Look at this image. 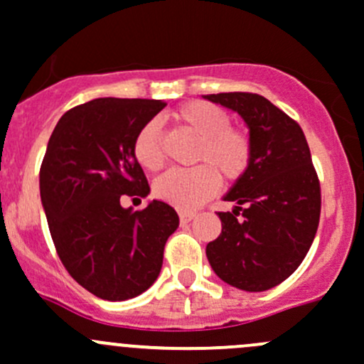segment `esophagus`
Segmentation results:
<instances>
[{
    "mask_svg": "<svg viewBox=\"0 0 364 364\" xmlns=\"http://www.w3.org/2000/svg\"><path fill=\"white\" fill-rule=\"evenodd\" d=\"M193 217H196V213H192V212H179V223L186 224V223H190Z\"/></svg>",
    "mask_w": 364,
    "mask_h": 364,
    "instance_id": "34e87169",
    "label": "esophagus"
}]
</instances>
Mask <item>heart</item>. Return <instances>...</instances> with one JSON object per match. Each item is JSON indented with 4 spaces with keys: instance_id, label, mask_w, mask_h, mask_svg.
Returning <instances> with one entry per match:
<instances>
[{
    "instance_id": "obj_1",
    "label": "heart",
    "mask_w": 364,
    "mask_h": 364,
    "mask_svg": "<svg viewBox=\"0 0 364 364\" xmlns=\"http://www.w3.org/2000/svg\"><path fill=\"white\" fill-rule=\"evenodd\" d=\"M172 118L199 140L193 161L201 165L188 171H171L154 183L156 198L178 210H193L219 190L220 179L233 183L250 168L253 147L250 134L230 125V114L215 104L192 100L179 105ZM136 161L147 171L163 166L161 134L158 122L151 120L138 131L132 144Z\"/></svg>"
}]
</instances>
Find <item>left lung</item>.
<instances>
[{
  "label": "left lung",
  "instance_id": "left-lung-1",
  "mask_svg": "<svg viewBox=\"0 0 364 364\" xmlns=\"http://www.w3.org/2000/svg\"><path fill=\"white\" fill-rule=\"evenodd\" d=\"M203 98L239 114L250 131V168L219 212L220 235L206 246L217 277L237 289L260 293L282 284L305 259L320 223V181L300 125L255 93ZM240 213L242 218H239Z\"/></svg>",
  "mask_w": 364,
  "mask_h": 364
}]
</instances>
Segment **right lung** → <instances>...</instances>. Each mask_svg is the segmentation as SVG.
<instances>
[{"mask_svg":"<svg viewBox=\"0 0 364 364\" xmlns=\"http://www.w3.org/2000/svg\"><path fill=\"white\" fill-rule=\"evenodd\" d=\"M165 107L147 98H95L63 114L39 172L41 203L68 273L102 300L122 301L158 278L166 239L179 217L152 199L134 212L124 196L147 198L132 144Z\"/></svg>","mask_w":364,"mask_h":364,"instance_id":"obj_1","label":"right lung"}]
</instances>
